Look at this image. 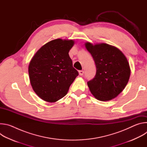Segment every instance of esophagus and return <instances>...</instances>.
Masks as SVG:
<instances>
[{
    "instance_id": "1",
    "label": "esophagus",
    "mask_w": 147,
    "mask_h": 147,
    "mask_svg": "<svg viewBox=\"0 0 147 147\" xmlns=\"http://www.w3.org/2000/svg\"><path fill=\"white\" fill-rule=\"evenodd\" d=\"M78 73H79V74L80 75V76H82L83 74H84V71L83 70H80L79 71H78Z\"/></svg>"
}]
</instances>
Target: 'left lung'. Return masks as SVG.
Returning <instances> with one entry per match:
<instances>
[{"label": "left lung", "mask_w": 147, "mask_h": 147, "mask_svg": "<svg viewBox=\"0 0 147 147\" xmlns=\"http://www.w3.org/2000/svg\"><path fill=\"white\" fill-rule=\"evenodd\" d=\"M85 45L96 68L95 77L87 82L91 92L102 101L115 98L124 89L130 78L127 58L117 48L107 44L93 45L87 42Z\"/></svg>", "instance_id": "8db88e82"}]
</instances>
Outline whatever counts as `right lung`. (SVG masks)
Masks as SVG:
<instances>
[{
  "label": "right lung",
  "instance_id": "1",
  "mask_svg": "<svg viewBox=\"0 0 147 147\" xmlns=\"http://www.w3.org/2000/svg\"><path fill=\"white\" fill-rule=\"evenodd\" d=\"M74 43L73 40H52L31 59L28 67L31 84L44 100L55 102L64 97L78 76L69 55Z\"/></svg>",
  "mask_w": 147,
  "mask_h": 147
}]
</instances>
